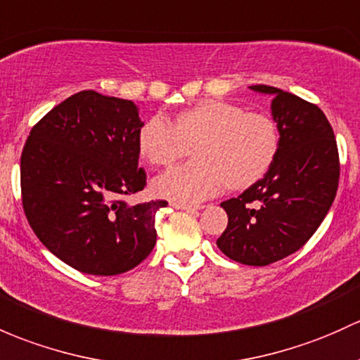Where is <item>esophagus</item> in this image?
<instances>
[{"mask_svg": "<svg viewBox=\"0 0 360 360\" xmlns=\"http://www.w3.org/2000/svg\"><path fill=\"white\" fill-rule=\"evenodd\" d=\"M169 206H173V207H175V210H181V211H195V210H202V206H199V204L176 202V200H173V202H169Z\"/></svg>", "mask_w": 360, "mask_h": 360, "instance_id": "1", "label": "esophagus"}]
</instances>
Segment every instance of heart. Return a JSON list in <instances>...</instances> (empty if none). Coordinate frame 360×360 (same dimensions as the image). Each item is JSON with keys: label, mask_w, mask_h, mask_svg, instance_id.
<instances>
[{"label": "heart", "mask_w": 360, "mask_h": 360, "mask_svg": "<svg viewBox=\"0 0 360 360\" xmlns=\"http://www.w3.org/2000/svg\"><path fill=\"white\" fill-rule=\"evenodd\" d=\"M188 146L195 161L158 176L153 181L158 195L197 202L225 187H250L271 168L280 135L271 117L226 101H202L173 122L154 115L139 130V153L150 166L169 168Z\"/></svg>", "instance_id": "1"}]
</instances>
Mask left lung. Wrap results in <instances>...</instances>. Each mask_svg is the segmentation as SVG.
Instances as JSON below:
<instances>
[{
    "mask_svg": "<svg viewBox=\"0 0 360 360\" xmlns=\"http://www.w3.org/2000/svg\"><path fill=\"white\" fill-rule=\"evenodd\" d=\"M280 148L264 179L221 202L226 230L221 252L247 266H268L297 252L314 235L333 204L340 180L336 139L316 104L269 86Z\"/></svg>",
    "mask_w": 360,
    "mask_h": 360,
    "instance_id": "left-lung-1",
    "label": "left lung"
}]
</instances>
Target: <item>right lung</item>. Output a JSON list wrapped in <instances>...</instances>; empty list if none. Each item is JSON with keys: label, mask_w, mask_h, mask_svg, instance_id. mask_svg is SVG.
Listing matches in <instances>:
<instances>
[{"label": "right lung", "mask_w": 360, "mask_h": 360, "mask_svg": "<svg viewBox=\"0 0 360 360\" xmlns=\"http://www.w3.org/2000/svg\"><path fill=\"white\" fill-rule=\"evenodd\" d=\"M132 101L82 91L46 113L20 158L22 206L37 238L77 271L98 276L141 264L156 243L166 200L129 206L146 187Z\"/></svg>", "instance_id": "add662e5"}]
</instances>
